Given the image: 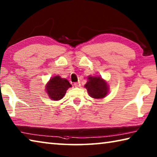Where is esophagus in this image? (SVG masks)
Listing matches in <instances>:
<instances>
[{
	"instance_id": "1",
	"label": "esophagus",
	"mask_w": 157,
	"mask_h": 157,
	"mask_svg": "<svg viewBox=\"0 0 157 157\" xmlns=\"http://www.w3.org/2000/svg\"><path fill=\"white\" fill-rule=\"evenodd\" d=\"M74 86H75V87H79V86H80V85H81V84H80V82H74Z\"/></svg>"
}]
</instances>
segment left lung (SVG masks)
Masks as SVG:
<instances>
[{
  "mask_svg": "<svg viewBox=\"0 0 157 157\" xmlns=\"http://www.w3.org/2000/svg\"><path fill=\"white\" fill-rule=\"evenodd\" d=\"M89 95L94 98L99 99L106 96L108 92L107 82L100 77H89V81L85 84Z\"/></svg>",
  "mask_w": 157,
  "mask_h": 157,
  "instance_id": "obj_1",
  "label": "left lung"
}]
</instances>
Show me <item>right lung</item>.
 Instances as JSON below:
<instances>
[{"label":"right lung","instance_id":"1","mask_svg":"<svg viewBox=\"0 0 157 157\" xmlns=\"http://www.w3.org/2000/svg\"><path fill=\"white\" fill-rule=\"evenodd\" d=\"M71 84L66 79L61 78L60 76H55L50 79L46 86L47 94L50 99L59 100L64 96V95Z\"/></svg>","mask_w":157,"mask_h":157}]
</instances>
